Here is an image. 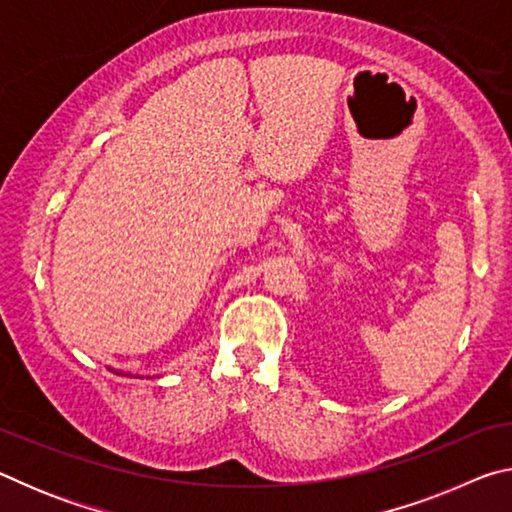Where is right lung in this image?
Instances as JSON below:
<instances>
[{
    "instance_id": "add662e5",
    "label": "right lung",
    "mask_w": 512,
    "mask_h": 512,
    "mask_svg": "<svg viewBox=\"0 0 512 512\" xmlns=\"http://www.w3.org/2000/svg\"><path fill=\"white\" fill-rule=\"evenodd\" d=\"M110 370H112V368H110ZM112 372H117V375H124V377H133L131 372H128V375H126V372H121V370H112Z\"/></svg>"
}]
</instances>
